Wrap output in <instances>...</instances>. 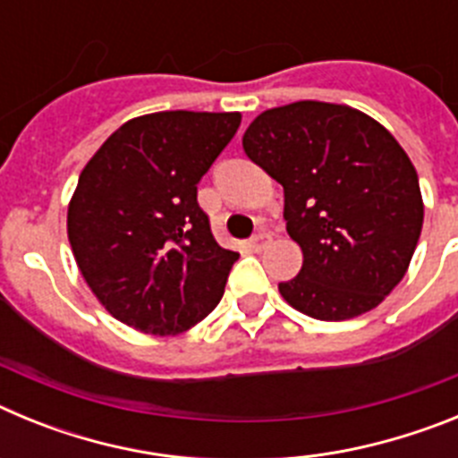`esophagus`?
Masks as SVG:
<instances>
[{
    "label": "esophagus",
    "instance_id": "1",
    "mask_svg": "<svg viewBox=\"0 0 458 458\" xmlns=\"http://www.w3.org/2000/svg\"><path fill=\"white\" fill-rule=\"evenodd\" d=\"M250 242H252L254 250H264L266 245H268V242H270V232H266V229H264V232L254 233L252 241H250Z\"/></svg>",
    "mask_w": 458,
    "mask_h": 458
}]
</instances>
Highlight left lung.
Masks as SVG:
<instances>
[{"mask_svg":"<svg viewBox=\"0 0 458 458\" xmlns=\"http://www.w3.org/2000/svg\"><path fill=\"white\" fill-rule=\"evenodd\" d=\"M252 163L284 188L302 268L279 293L318 321L374 310L411 264L424 220L418 172L399 141L358 109L301 100L242 135Z\"/></svg>","mask_w":458,"mask_h":458,"instance_id":"8db88e82","label":"left lung"}]
</instances>
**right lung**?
<instances>
[{"label":"right lung","mask_w":458,"mask_h":458,"mask_svg":"<svg viewBox=\"0 0 458 458\" xmlns=\"http://www.w3.org/2000/svg\"><path fill=\"white\" fill-rule=\"evenodd\" d=\"M238 112H156L107 137L68 206V241L105 310L148 335H179L216 310L238 252L217 245L197 183Z\"/></svg>","instance_id":"1"}]
</instances>
